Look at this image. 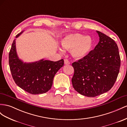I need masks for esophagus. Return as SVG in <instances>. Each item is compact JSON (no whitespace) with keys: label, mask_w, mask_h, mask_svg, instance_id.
Here are the masks:
<instances>
[{"label":"esophagus","mask_w":127,"mask_h":127,"mask_svg":"<svg viewBox=\"0 0 127 127\" xmlns=\"http://www.w3.org/2000/svg\"><path fill=\"white\" fill-rule=\"evenodd\" d=\"M64 64H66V65H68V64H70L69 61H68L67 59H64Z\"/></svg>","instance_id":"esophagus-1"}]
</instances>
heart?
Here are the masks:
<instances>
[{"instance_id": "b5f03b06", "label": "heart", "mask_w": 127, "mask_h": 127, "mask_svg": "<svg viewBox=\"0 0 127 127\" xmlns=\"http://www.w3.org/2000/svg\"><path fill=\"white\" fill-rule=\"evenodd\" d=\"M63 49L71 51V56L75 59H81L86 57L92 46V39L89 36H83L78 33L68 34L61 41ZM59 51L63 53L62 49Z\"/></svg>"}]
</instances>
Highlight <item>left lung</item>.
Here are the masks:
<instances>
[{"mask_svg": "<svg viewBox=\"0 0 127 127\" xmlns=\"http://www.w3.org/2000/svg\"><path fill=\"white\" fill-rule=\"evenodd\" d=\"M99 41L94 50L72 64L74 74L73 88L78 93L95 97L107 92L113 86L120 67L119 49L115 41L96 31Z\"/></svg>", "mask_w": 127, "mask_h": 127, "instance_id": "left-lung-1", "label": "left lung"}]
</instances>
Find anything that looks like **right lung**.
I'll return each instance as SVG.
<instances>
[{"label": "right lung", "mask_w": 127, "mask_h": 127, "mask_svg": "<svg viewBox=\"0 0 127 127\" xmlns=\"http://www.w3.org/2000/svg\"><path fill=\"white\" fill-rule=\"evenodd\" d=\"M64 64L63 59L52 61L42 59L35 62H24L17 54L16 39L13 40L9 53V64L14 81L20 88L32 95L42 94L49 91L52 87L54 76Z\"/></svg>", "instance_id": "obj_1"}]
</instances>
